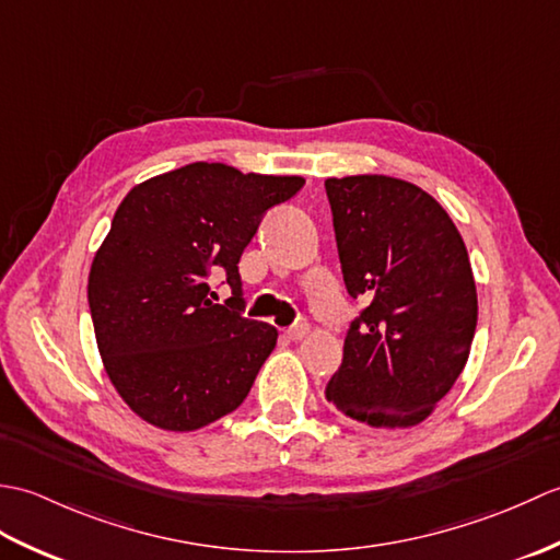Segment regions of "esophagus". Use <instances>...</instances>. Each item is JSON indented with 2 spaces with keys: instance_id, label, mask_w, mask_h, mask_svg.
Here are the masks:
<instances>
[{
  "instance_id": "obj_1",
  "label": "esophagus",
  "mask_w": 560,
  "mask_h": 560,
  "mask_svg": "<svg viewBox=\"0 0 560 560\" xmlns=\"http://www.w3.org/2000/svg\"><path fill=\"white\" fill-rule=\"evenodd\" d=\"M307 331H311V325H307V319H305V317H301L299 323H295L293 327H289V329H287V337H289V339H293V341H301V339L307 335Z\"/></svg>"
}]
</instances>
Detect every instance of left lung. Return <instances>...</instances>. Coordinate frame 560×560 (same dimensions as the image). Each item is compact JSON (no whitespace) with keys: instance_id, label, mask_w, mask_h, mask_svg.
I'll return each instance as SVG.
<instances>
[{"instance_id":"8db88e82","label":"left lung","mask_w":560,"mask_h":560,"mask_svg":"<svg viewBox=\"0 0 560 560\" xmlns=\"http://www.w3.org/2000/svg\"><path fill=\"white\" fill-rule=\"evenodd\" d=\"M343 283L365 307L325 387L335 407L375 428L421 423L469 359L477 287L457 225L407 180H325Z\"/></svg>"}]
</instances>
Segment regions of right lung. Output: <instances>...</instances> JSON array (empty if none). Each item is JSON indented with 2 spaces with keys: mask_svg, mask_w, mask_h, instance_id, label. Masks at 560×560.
<instances>
[{
  "mask_svg": "<svg viewBox=\"0 0 560 560\" xmlns=\"http://www.w3.org/2000/svg\"><path fill=\"white\" fill-rule=\"evenodd\" d=\"M305 185L299 175L189 163L132 187L93 257L89 307L98 351L127 407L187 433L235 411L279 331L243 317V249L261 217ZM223 272L234 295L213 304Z\"/></svg>",
  "mask_w": 560,
  "mask_h": 560,
  "instance_id": "1",
  "label": "right lung"
}]
</instances>
